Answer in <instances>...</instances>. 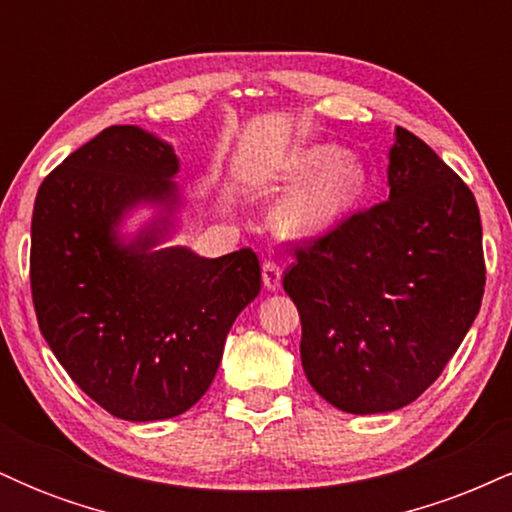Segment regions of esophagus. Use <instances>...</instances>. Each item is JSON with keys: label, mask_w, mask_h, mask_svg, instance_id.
<instances>
[{"label": "esophagus", "mask_w": 512, "mask_h": 512, "mask_svg": "<svg viewBox=\"0 0 512 512\" xmlns=\"http://www.w3.org/2000/svg\"><path fill=\"white\" fill-rule=\"evenodd\" d=\"M262 281L269 291L281 289V267L276 262H264L262 264Z\"/></svg>", "instance_id": "esophagus-1"}]
</instances>
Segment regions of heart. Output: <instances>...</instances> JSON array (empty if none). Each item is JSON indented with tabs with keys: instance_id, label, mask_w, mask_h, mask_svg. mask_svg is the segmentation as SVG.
Returning <instances> with one entry per match:
<instances>
[{
	"instance_id": "heart-1",
	"label": "heart",
	"mask_w": 512,
	"mask_h": 512,
	"mask_svg": "<svg viewBox=\"0 0 512 512\" xmlns=\"http://www.w3.org/2000/svg\"><path fill=\"white\" fill-rule=\"evenodd\" d=\"M284 173L305 178L274 209V226L289 238H317L337 228L366 195L368 170L361 158L334 144L298 149Z\"/></svg>"
}]
</instances>
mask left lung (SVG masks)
I'll return each instance as SVG.
<instances>
[{"label": "left lung", "instance_id": "left-lung-1", "mask_svg": "<svg viewBox=\"0 0 512 512\" xmlns=\"http://www.w3.org/2000/svg\"><path fill=\"white\" fill-rule=\"evenodd\" d=\"M387 158V202L298 248L284 274L305 378L346 414L402 409L436 383L486 284L472 190L402 127Z\"/></svg>", "mask_w": 512, "mask_h": 512}]
</instances>
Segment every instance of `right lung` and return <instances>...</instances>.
I'll return each instance as SVG.
<instances>
[{"label": "right lung", "instance_id": "obj_1", "mask_svg": "<svg viewBox=\"0 0 512 512\" xmlns=\"http://www.w3.org/2000/svg\"><path fill=\"white\" fill-rule=\"evenodd\" d=\"M180 161L134 125L103 129L40 185L31 291L45 342L81 390L125 421L173 419L202 399L228 330L260 293L252 250L158 248L175 228ZM157 216L125 239L132 208Z\"/></svg>", "mask_w": 512, "mask_h": 512}]
</instances>
